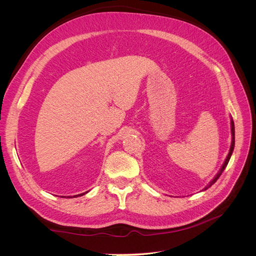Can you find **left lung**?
<instances>
[{"label":"left lung","instance_id":"1","mask_svg":"<svg viewBox=\"0 0 256 256\" xmlns=\"http://www.w3.org/2000/svg\"><path fill=\"white\" fill-rule=\"evenodd\" d=\"M230 130H232V143H230V152H228V157H226V161H224V164H223V166H222V168H220V171L218 172V174H216V176H214V180L209 182L206 187H205V189L204 190H206V189H208L209 187H212V186L218 180V178L220 177V175L222 174V172L224 171V168H226V166H228V161H230V156H232V154H233V150H234V146H235V126H234V122H233V120L230 118Z\"/></svg>","mask_w":256,"mask_h":256}]
</instances>
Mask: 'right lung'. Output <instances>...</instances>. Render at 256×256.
Here are the masks:
<instances>
[{"mask_svg":"<svg viewBox=\"0 0 256 256\" xmlns=\"http://www.w3.org/2000/svg\"><path fill=\"white\" fill-rule=\"evenodd\" d=\"M82 194H84V193H81V194H79V196H82Z\"/></svg>","mask_w":256,"mask_h":256,"instance_id":"add662e5","label":"right lung"}]
</instances>
